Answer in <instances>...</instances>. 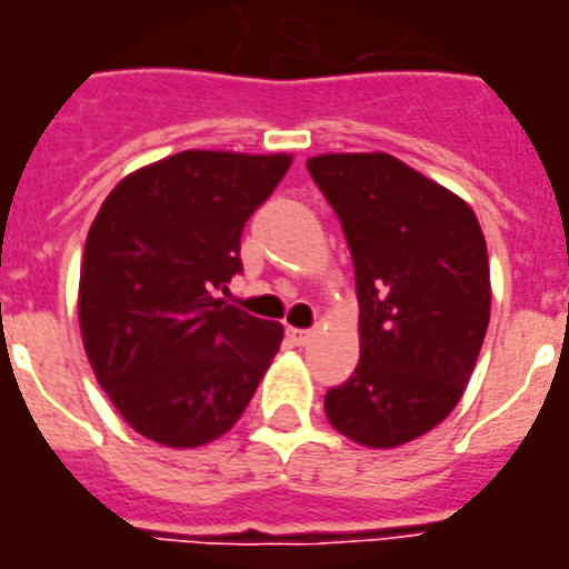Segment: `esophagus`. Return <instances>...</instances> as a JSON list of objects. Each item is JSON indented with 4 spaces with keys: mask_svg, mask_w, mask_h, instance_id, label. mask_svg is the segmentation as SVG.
<instances>
[{
    "mask_svg": "<svg viewBox=\"0 0 569 569\" xmlns=\"http://www.w3.org/2000/svg\"><path fill=\"white\" fill-rule=\"evenodd\" d=\"M288 335L297 345H308L311 341V329H288Z\"/></svg>",
    "mask_w": 569,
    "mask_h": 569,
    "instance_id": "obj_1",
    "label": "esophagus"
}]
</instances>
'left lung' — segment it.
I'll return each instance as SVG.
<instances>
[{"label": "left lung", "mask_w": 569, "mask_h": 569, "mask_svg": "<svg viewBox=\"0 0 569 569\" xmlns=\"http://www.w3.org/2000/svg\"><path fill=\"white\" fill-rule=\"evenodd\" d=\"M353 254L362 359L326 391L335 430L395 448L457 400L490 323V261L472 207L389 153L306 162Z\"/></svg>", "instance_id": "8db88e82"}]
</instances>
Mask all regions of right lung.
I'll list each match as a JSON object with an SVG mask.
<instances>
[{"label":"right lung","instance_id":"obj_1","mask_svg":"<svg viewBox=\"0 0 569 569\" xmlns=\"http://www.w3.org/2000/svg\"><path fill=\"white\" fill-rule=\"evenodd\" d=\"M288 169V153H174L121 180L91 222L82 345L100 389L153 442L196 448L228 433L279 353L281 323L219 290L243 270V224Z\"/></svg>","mask_w":569,"mask_h":569}]
</instances>
